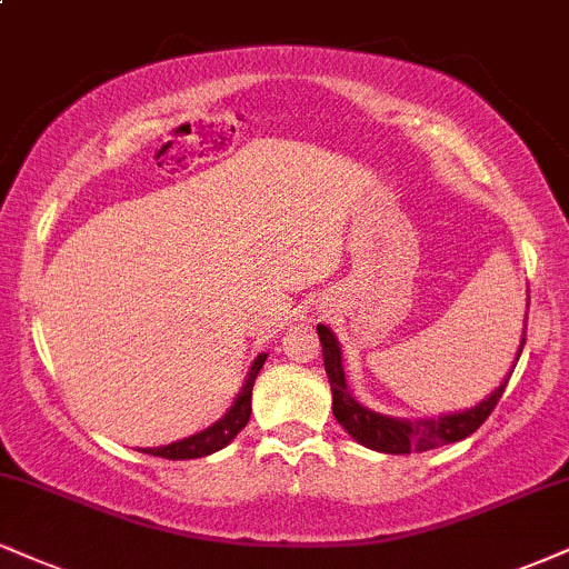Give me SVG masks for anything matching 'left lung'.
I'll list each match as a JSON object with an SVG mask.
<instances>
[{
    "label": "left lung",
    "mask_w": 569,
    "mask_h": 569,
    "mask_svg": "<svg viewBox=\"0 0 569 569\" xmlns=\"http://www.w3.org/2000/svg\"><path fill=\"white\" fill-rule=\"evenodd\" d=\"M527 307H530V291H527ZM525 331H527V312H525V328L522 339H519L517 355L511 360L509 373L503 376V381L485 400L477 406L453 410V413H440L435 419H397V416L376 413L368 406H362L358 397L352 395L350 385H347L345 366H341V345L337 333L328 326H318L320 347H323V366L331 381V395H333V416L341 423L347 435L355 442H360L362 448L379 450V453H421V450L442 448V445L467 440L469 435H475L482 427L485 419L492 413V408L501 400L506 385H509L511 373H515L519 355L525 347Z\"/></svg>",
    "instance_id": "1"
}]
</instances>
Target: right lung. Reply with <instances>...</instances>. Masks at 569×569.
<instances>
[{
	"label": "right lung",
	"mask_w": 569,
	"mask_h": 569,
	"mask_svg": "<svg viewBox=\"0 0 569 569\" xmlns=\"http://www.w3.org/2000/svg\"><path fill=\"white\" fill-rule=\"evenodd\" d=\"M267 352H259L254 362H251L249 373H246L243 387L238 389L236 400L232 406L224 410L222 419H217L214 423H209L207 429L201 432L182 437V440L169 442V445H159V448H142V453L148 456H159V458H169V461H188V458H203L217 453V450L228 448V445L241 435V429L249 423L251 416V389H254V379L259 373V368L264 366Z\"/></svg>",
	"instance_id": "1"
}]
</instances>
